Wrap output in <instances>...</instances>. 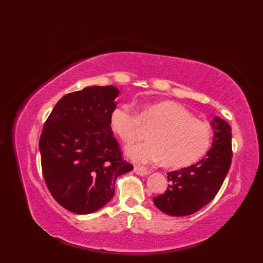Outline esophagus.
Masks as SVG:
<instances>
[{"instance_id":"34e87169","label":"esophagus","mask_w":263,"mask_h":263,"mask_svg":"<svg viewBox=\"0 0 263 263\" xmlns=\"http://www.w3.org/2000/svg\"><path fill=\"white\" fill-rule=\"evenodd\" d=\"M134 172L136 173L137 176H140V177H146L149 174V170L147 168H145V166H140V165L135 166Z\"/></svg>"}]
</instances>
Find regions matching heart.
I'll return each instance as SVG.
<instances>
[{"mask_svg":"<svg viewBox=\"0 0 263 263\" xmlns=\"http://www.w3.org/2000/svg\"><path fill=\"white\" fill-rule=\"evenodd\" d=\"M109 128L125 144H132L144 129H151L148 140L127 147L126 156L137 163L162 161L181 168L193 164L212 146L211 126L196 119L187 109L173 102L142 106L136 114L129 105L115 107L109 114Z\"/></svg>","mask_w":263,"mask_h":263,"instance_id":"obj_1","label":"heart"}]
</instances>
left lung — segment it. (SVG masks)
Listing matches in <instances>:
<instances>
[{
    "label": "left lung",
    "instance_id": "obj_1",
    "mask_svg": "<svg viewBox=\"0 0 263 263\" xmlns=\"http://www.w3.org/2000/svg\"><path fill=\"white\" fill-rule=\"evenodd\" d=\"M212 148L196 162L177 171L168 172L165 192L154 197L157 208L170 216H186L208 205L217 194L232 163V128L227 122L215 116Z\"/></svg>",
    "mask_w": 263,
    "mask_h": 263
}]
</instances>
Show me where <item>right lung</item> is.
<instances>
[{"label":"right lung","mask_w":263,"mask_h":263,"mask_svg":"<svg viewBox=\"0 0 263 263\" xmlns=\"http://www.w3.org/2000/svg\"><path fill=\"white\" fill-rule=\"evenodd\" d=\"M117 87L86 86L62 97L39 140L43 174L51 195L76 214L99 211L112 200L116 179L133 170L109 128Z\"/></svg>","instance_id":"add662e5"}]
</instances>
